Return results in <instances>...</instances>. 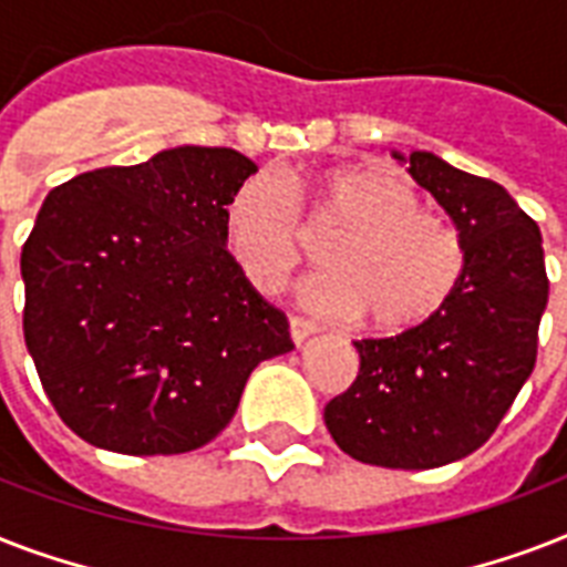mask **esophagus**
<instances>
[{"instance_id": "1", "label": "esophagus", "mask_w": 567, "mask_h": 567, "mask_svg": "<svg viewBox=\"0 0 567 567\" xmlns=\"http://www.w3.org/2000/svg\"><path fill=\"white\" fill-rule=\"evenodd\" d=\"M288 327H291L293 344H302V341H306V338L315 336V332H318V327H315V323H311V320L297 318V315H291V320H288Z\"/></svg>"}]
</instances>
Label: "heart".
Listing matches in <instances>:
<instances>
[{"label": "heart", "mask_w": 567, "mask_h": 567, "mask_svg": "<svg viewBox=\"0 0 567 567\" xmlns=\"http://www.w3.org/2000/svg\"><path fill=\"white\" fill-rule=\"evenodd\" d=\"M309 220L341 231L329 244L332 270L302 291L327 318H359L379 332H405L435 318L456 293L467 247L456 223L421 208L400 173L379 164L336 167L320 179ZM226 244L258 291H282L309 258L311 231L297 190L276 173L240 182L223 212Z\"/></svg>", "instance_id": "b5f03b06"}]
</instances>
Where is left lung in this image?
<instances>
[{"instance_id":"8db88e82","label":"left lung","mask_w":567,"mask_h":567,"mask_svg":"<svg viewBox=\"0 0 567 567\" xmlns=\"http://www.w3.org/2000/svg\"><path fill=\"white\" fill-rule=\"evenodd\" d=\"M405 164L462 231L465 276L421 327L353 341L359 373L329 400L323 421L347 456L423 471L492 439L536 368L550 282L542 231L506 188L432 153H412Z\"/></svg>"}]
</instances>
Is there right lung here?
Masks as SVG:
<instances>
[{
    "instance_id": "obj_1",
    "label": "right lung",
    "mask_w": 567,
    "mask_h": 567,
    "mask_svg": "<svg viewBox=\"0 0 567 567\" xmlns=\"http://www.w3.org/2000/svg\"><path fill=\"white\" fill-rule=\"evenodd\" d=\"M256 171L229 146H176L49 190L22 244V336L79 439L126 456L203 447L256 364L293 350L226 249V203Z\"/></svg>"
}]
</instances>
